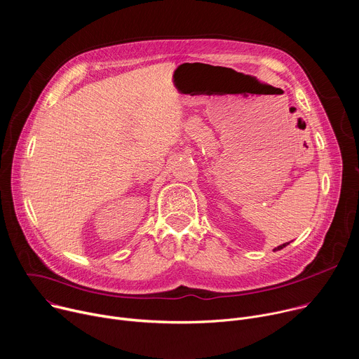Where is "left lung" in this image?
Listing matches in <instances>:
<instances>
[{
	"label": "left lung",
	"mask_w": 359,
	"mask_h": 359,
	"mask_svg": "<svg viewBox=\"0 0 359 359\" xmlns=\"http://www.w3.org/2000/svg\"><path fill=\"white\" fill-rule=\"evenodd\" d=\"M290 243H287V244H283V245H280V247H276V248H273V251H278V250H283L284 247H287Z\"/></svg>",
	"instance_id": "1"
}]
</instances>
